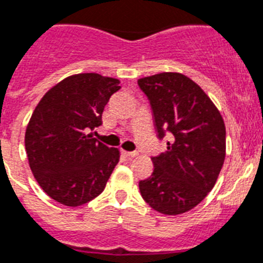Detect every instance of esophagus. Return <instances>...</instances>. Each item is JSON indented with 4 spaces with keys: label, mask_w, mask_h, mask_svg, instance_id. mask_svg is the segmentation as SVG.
Masks as SVG:
<instances>
[{
    "label": "esophagus",
    "mask_w": 263,
    "mask_h": 263,
    "mask_svg": "<svg viewBox=\"0 0 263 263\" xmlns=\"http://www.w3.org/2000/svg\"><path fill=\"white\" fill-rule=\"evenodd\" d=\"M121 154L124 156H127V158H135V156H138V152H128V151H121Z\"/></svg>",
    "instance_id": "obj_1"
}]
</instances>
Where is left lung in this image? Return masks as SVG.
I'll use <instances>...</instances> for the list:
<instances>
[{"instance_id": "8db88e82", "label": "left lung", "mask_w": 263, "mask_h": 263, "mask_svg": "<svg viewBox=\"0 0 263 263\" xmlns=\"http://www.w3.org/2000/svg\"><path fill=\"white\" fill-rule=\"evenodd\" d=\"M147 95L167 151L151 158L154 173L139 182L143 199L158 213L178 215L199 204L218 179L226 156V127L218 108L190 77L163 72L138 80Z\"/></svg>"}]
</instances>
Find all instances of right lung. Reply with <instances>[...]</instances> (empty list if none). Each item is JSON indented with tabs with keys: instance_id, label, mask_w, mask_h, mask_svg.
<instances>
[{
	"instance_id": "right-lung-1",
	"label": "right lung",
	"mask_w": 263,
	"mask_h": 263,
	"mask_svg": "<svg viewBox=\"0 0 263 263\" xmlns=\"http://www.w3.org/2000/svg\"><path fill=\"white\" fill-rule=\"evenodd\" d=\"M120 81L99 73L65 77L40 100L25 131L29 167L46 195L77 207L103 193L120 152L92 136Z\"/></svg>"
}]
</instances>
